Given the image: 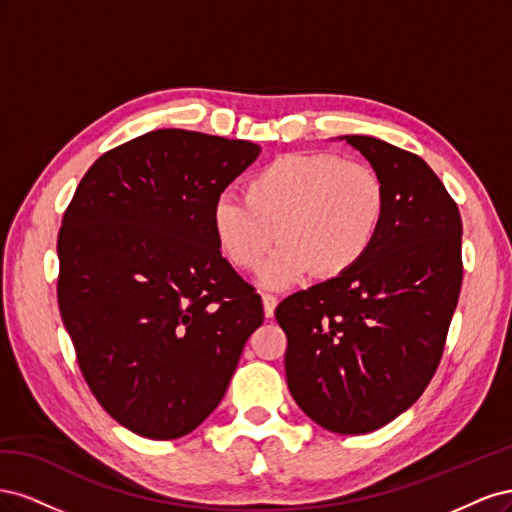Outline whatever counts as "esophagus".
Segmentation results:
<instances>
[{
	"mask_svg": "<svg viewBox=\"0 0 512 512\" xmlns=\"http://www.w3.org/2000/svg\"><path fill=\"white\" fill-rule=\"evenodd\" d=\"M262 305H265V316L273 318L275 307H277V297H273V294H262Z\"/></svg>",
	"mask_w": 512,
	"mask_h": 512,
	"instance_id": "obj_1",
	"label": "esophagus"
}]
</instances>
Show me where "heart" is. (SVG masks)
Listing matches in <instances>:
<instances>
[{"mask_svg": "<svg viewBox=\"0 0 512 512\" xmlns=\"http://www.w3.org/2000/svg\"><path fill=\"white\" fill-rule=\"evenodd\" d=\"M378 170L329 153H286L247 179L245 200L220 196L211 226L224 256L260 271L267 288H288L312 271L320 280L346 275L374 247L386 213Z\"/></svg>", "mask_w": 512, "mask_h": 512, "instance_id": "1", "label": "heart"}]
</instances>
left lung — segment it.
Listing matches in <instances>:
<instances>
[{
	"label": "left lung",
	"mask_w": 512,
	"mask_h": 512,
	"mask_svg": "<svg viewBox=\"0 0 512 512\" xmlns=\"http://www.w3.org/2000/svg\"><path fill=\"white\" fill-rule=\"evenodd\" d=\"M378 170L386 213L346 275L284 299L286 382L333 433H369L421 397L436 374L461 290V218L425 160L374 136H339Z\"/></svg>",
	"instance_id": "left-lung-1"
}]
</instances>
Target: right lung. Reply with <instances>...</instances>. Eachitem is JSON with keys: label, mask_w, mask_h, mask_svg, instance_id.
Wrapping results in <instances>:
<instances>
[{"label": "right lung", "mask_w": 512, "mask_h": 512, "mask_svg": "<svg viewBox=\"0 0 512 512\" xmlns=\"http://www.w3.org/2000/svg\"><path fill=\"white\" fill-rule=\"evenodd\" d=\"M260 145L153 130L98 158L61 222L57 299L100 406L151 440L218 408L265 320L215 241L211 209Z\"/></svg>", "instance_id": "add662e5"}]
</instances>
